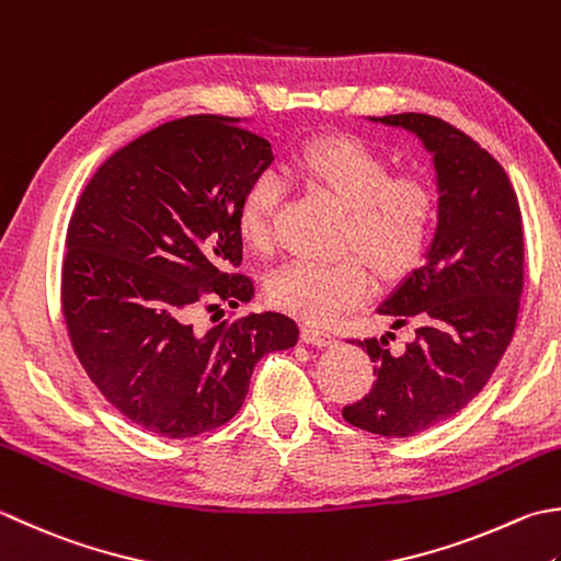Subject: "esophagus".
Returning <instances> with one entry per match:
<instances>
[{"label": "esophagus", "instance_id": "1", "mask_svg": "<svg viewBox=\"0 0 561 561\" xmlns=\"http://www.w3.org/2000/svg\"><path fill=\"white\" fill-rule=\"evenodd\" d=\"M304 340L309 345H318V347H328L337 343L333 333H328L323 328H316V325H304Z\"/></svg>", "mask_w": 561, "mask_h": 561}]
</instances>
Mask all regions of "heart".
<instances>
[{"mask_svg": "<svg viewBox=\"0 0 561 561\" xmlns=\"http://www.w3.org/2000/svg\"><path fill=\"white\" fill-rule=\"evenodd\" d=\"M284 174L343 206L340 243L360 255L287 262L267 282L274 306L309 323H333L371 291L365 259L381 277H399L421 260L433 233L437 196L419 174H389L387 160L355 138L311 142ZM282 192L277 174L260 172L240 196L238 228L248 245L265 250L272 243Z\"/></svg>", "mask_w": 561, "mask_h": 561, "instance_id": "b5f03b06", "label": "heart"}]
</instances>
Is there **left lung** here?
<instances>
[{"mask_svg": "<svg viewBox=\"0 0 561 561\" xmlns=\"http://www.w3.org/2000/svg\"><path fill=\"white\" fill-rule=\"evenodd\" d=\"M369 121L419 136L433 156L440 211L425 262L379 306L393 328L413 323L415 340L401 355L387 337L357 340L377 379L343 419L409 437L462 411L506 353L523 294V221L506 170L459 128L427 114Z\"/></svg>", "mask_w": 561, "mask_h": 561, "instance_id": "8db88e82", "label": "left lung"}]
</instances>
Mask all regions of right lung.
Returning <instances> with one entry per match:
<instances>
[{"label":"right lung","mask_w":561,"mask_h":561,"mask_svg":"<svg viewBox=\"0 0 561 561\" xmlns=\"http://www.w3.org/2000/svg\"><path fill=\"white\" fill-rule=\"evenodd\" d=\"M272 164L238 118L168 121L106 158L65 238L60 301L77 359L104 399L146 431L182 440L240 411L257 359L294 347V318L265 311L196 331L199 304L236 309L245 274L238 204Z\"/></svg>","instance_id":"1"}]
</instances>
